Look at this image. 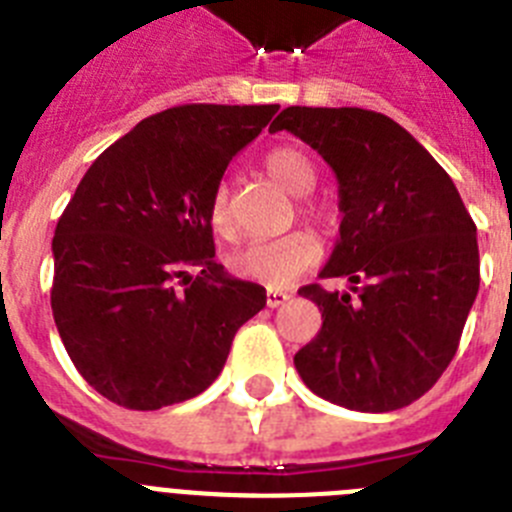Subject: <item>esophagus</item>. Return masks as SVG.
<instances>
[{
    "label": "esophagus",
    "instance_id": "esophagus-1",
    "mask_svg": "<svg viewBox=\"0 0 512 512\" xmlns=\"http://www.w3.org/2000/svg\"><path fill=\"white\" fill-rule=\"evenodd\" d=\"M287 300H289L287 292H279V289H269V292H266V305L269 307H279Z\"/></svg>",
    "mask_w": 512,
    "mask_h": 512
}]
</instances>
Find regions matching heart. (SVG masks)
<instances>
[{"label": "heart", "mask_w": 512, "mask_h": 512, "mask_svg": "<svg viewBox=\"0 0 512 512\" xmlns=\"http://www.w3.org/2000/svg\"><path fill=\"white\" fill-rule=\"evenodd\" d=\"M264 166L274 182H279L287 192L297 194V197L310 194L315 182H318V171H315L312 161L295 146L271 148L264 158ZM302 210L310 217H320L318 210H312L310 205H305ZM210 225L223 238H233L235 235L228 187H217L215 194H212ZM320 253H323V248H320L318 238L305 233V230H297V233H287L282 238H271V241L248 243L246 248L233 253L230 271L235 277L266 284V287H289L305 271L318 264Z\"/></svg>", "instance_id": "heart-1"}]
</instances>
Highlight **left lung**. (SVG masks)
Listing matches in <instances>:
<instances>
[{
  "label": "left lung",
  "mask_w": 512,
  "mask_h": 512,
  "mask_svg": "<svg viewBox=\"0 0 512 512\" xmlns=\"http://www.w3.org/2000/svg\"><path fill=\"white\" fill-rule=\"evenodd\" d=\"M289 130L338 179L341 238L320 271L348 292L307 284L323 328L295 354L323 400L390 413L431 390L459 348L479 289L477 225L451 176L408 130L361 107H287Z\"/></svg>",
  "instance_id": "obj_1"
}]
</instances>
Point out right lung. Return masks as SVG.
Masks as SVG:
<instances>
[{
  "mask_svg": "<svg viewBox=\"0 0 512 512\" xmlns=\"http://www.w3.org/2000/svg\"><path fill=\"white\" fill-rule=\"evenodd\" d=\"M279 104H179L89 166L53 235L51 307L79 374L128 410L205 392L266 305L215 261L210 200Z\"/></svg>",
  "mask_w": 512,
  "mask_h": 512,
  "instance_id": "obj_1",
  "label": "right lung"
}]
</instances>
